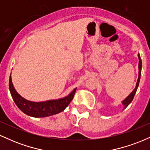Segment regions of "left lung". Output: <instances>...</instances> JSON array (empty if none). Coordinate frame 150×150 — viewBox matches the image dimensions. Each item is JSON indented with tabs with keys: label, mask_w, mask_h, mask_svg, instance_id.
I'll return each instance as SVG.
<instances>
[{
	"label": "left lung",
	"mask_w": 150,
	"mask_h": 150,
	"mask_svg": "<svg viewBox=\"0 0 150 150\" xmlns=\"http://www.w3.org/2000/svg\"><path fill=\"white\" fill-rule=\"evenodd\" d=\"M138 58H139V75H138V79H137V84H136V87L134 89V90L130 93V95L128 96L126 99H124V101H123V104L125 106V108H126L127 106H128L130 103L132 102V99H133L134 97H135V94L136 93V91H137V87L139 86V82H140V75H141V70H142V61H141V58H140V54H138Z\"/></svg>",
	"instance_id": "8db88e82"
}]
</instances>
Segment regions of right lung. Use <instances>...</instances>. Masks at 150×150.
I'll list each match as a JSON object with an SVG mask.
<instances>
[{
  "instance_id": "right-lung-1",
  "label": "right lung",
  "mask_w": 150,
  "mask_h": 150,
  "mask_svg": "<svg viewBox=\"0 0 150 150\" xmlns=\"http://www.w3.org/2000/svg\"><path fill=\"white\" fill-rule=\"evenodd\" d=\"M9 88L12 97L17 106L25 114L36 118L52 116L63 111L73 99L76 91L75 88L68 97L63 99L46 101L44 102H33L26 100L16 92L12 82L11 76H10Z\"/></svg>"
}]
</instances>
